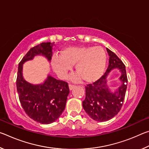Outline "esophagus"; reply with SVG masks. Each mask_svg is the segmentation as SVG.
Returning <instances> with one entry per match:
<instances>
[{"mask_svg": "<svg viewBox=\"0 0 149 149\" xmlns=\"http://www.w3.org/2000/svg\"><path fill=\"white\" fill-rule=\"evenodd\" d=\"M75 87V85H74L69 84V89H70V90H72Z\"/></svg>", "mask_w": 149, "mask_h": 149, "instance_id": "obj_1", "label": "esophagus"}]
</instances>
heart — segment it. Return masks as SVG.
I'll return each instance as SVG.
<instances>
[{"instance_id":"b5f03b06","label":"heart","mask_w":149,"mask_h":149,"mask_svg":"<svg viewBox=\"0 0 149 149\" xmlns=\"http://www.w3.org/2000/svg\"><path fill=\"white\" fill-rule=\"evenodd\" d=\"M107 54L100 47H68L62 49L59 56L52 57L51 65L54 72L65 79L75 64L78 74L74 80L81 79L85 83H93L99 79L104 72Z\"/></svg>"}]
</instances>
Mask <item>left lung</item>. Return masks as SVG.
<instances>
[{
	"mask_svg": "<svg viewBox=\"0 0 149 149\" xmlns=\"http://www.w3.org/2000/svg\"><path fill=\"white\" fill-rule=\"evenodd\" d=\"M109 55V64L104 74L93 84L85 87V99L83 107L93 120L97 122H106L117 115L124 100L127 89V78L125 66L117 55L107 48ZM114 69L120 70L119 78L121 85L114 92H111L107 85V77Z\"/></svg>",
	"mask_w": 149,
	"mask_h": 149,
	"instance_id": "left-lung-1",
	"label": "left lung"
}]
</instances>
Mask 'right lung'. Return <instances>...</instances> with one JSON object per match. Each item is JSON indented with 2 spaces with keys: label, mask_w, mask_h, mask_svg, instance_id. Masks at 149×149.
Instances as JSON below:
<instances>
[{
  "label": "right lung",
  "mask_w": 149,
  "mask_h": 149,
  "mask_svg": "<svg viewBox=\"0 0 149 149\" xmlns=\"http://www.w3.org/2000/svg\"><path fill=\"white\" fill-rule=\"evenodd\" d=\"M54 42H42L31 48L19 62L16 87L22 108L29 118L42 124L56 121L65 109L70 93L68 83L49 75L41 84H30L23 77V64L41 55L50 62Z\"/></svg>",
  "instance_id": "obj_1"
}]
</instances>
